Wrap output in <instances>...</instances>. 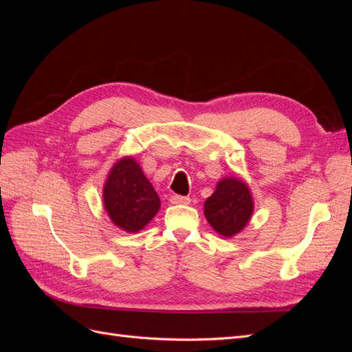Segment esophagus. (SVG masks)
<instances>
[{"mask_svg":"<svg viewBox=\"0 0 352 352\" xmlns=\"http://www.w3.org/2000/svg\"><path fill=\"white\" fill-rule=\"evenodd\" d=\"M170 202L172 204H189L190 202V198L189 197H184V195H172L170 197Z\"/></svg>","mask_w":352,"mask_h":352,"instance_id":"esophagus-1","label":"esophagus"}]
</instances>
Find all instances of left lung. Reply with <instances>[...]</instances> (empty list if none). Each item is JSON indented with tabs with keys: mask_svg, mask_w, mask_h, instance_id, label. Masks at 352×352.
<instances>
[{
	"mask_svg": "<svg viewBox=\"0 0 352 352\" xmlns=\"http://www.w3.org/2000/svg\"><path fill=\"white\" fill-rule=\"evenodd\" d=\"M252 198L248 186L242 180L226 177L204 204V214L221 236H233L239 233L252 214Z\"/></svg>",
	"mask_w": 352,
	"mask_h": 352,
	"instance_id": "1",
	"label": "left lung"
}]
</instances>
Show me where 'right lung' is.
Wrapping results in <instances>:
<instances>
[{"mask_svg":"<svg viewBox=\"0 0 352 352\" xmlns=\"http://www.w3.org/2000/svg\"><path fill=\"white\" fill-rule=\"evenodd\" d=\"M104 206L116 226L138 232L157 214L160 198L133 158L116 163L104 186Z\"/></svg>","mask_w":352,"mask_h":352,"instance_id":"right-lung-1","label":"right lung"}]
</instances>
